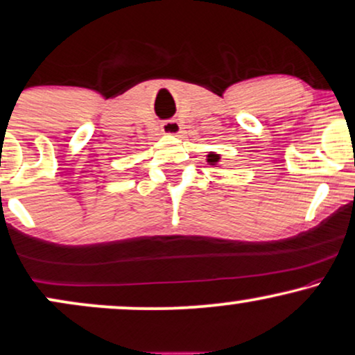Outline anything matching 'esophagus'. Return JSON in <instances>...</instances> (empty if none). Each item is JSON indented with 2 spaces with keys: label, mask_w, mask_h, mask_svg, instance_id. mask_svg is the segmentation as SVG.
<instances>
[{
  "label": "esophagus",
  "mask_w": 355,
  "mask_h": 355,
  "mask_svg": "<svg viewBox=\"0 0 355 355\" xmlns=\"http://www.w3.org/2000/svg\"><path fill=\"white\" fill-rule=\"evenodd\" d=\"M162 131L165 134H173L175 136V134L180 132V124H178L175 119H167L162 123Z\"/></svg>",
  "instance_id": "1"
}]
</instances>
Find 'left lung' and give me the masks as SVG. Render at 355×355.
<instances>
[{"label": "left lung", "mask_w": 355, "mask_h": 355, "mask_svg": "<svg viewBox=\"0 0 355 355\" xmlns=\"http://www.w3.org/2000/svg\"><path fill=\"white\" fill-rule=\"evenodd\" d=\"M218 160H219V157H218L216 154H209V157H208V162L214 164V162H218Z\"/></svg>", "instance_id": "left-lung-1"}]
</instances>
